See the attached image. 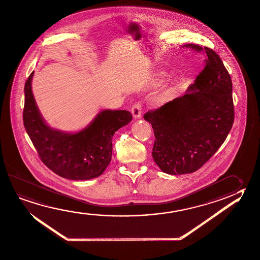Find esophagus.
<instances>
[{
    "instance_id": "34e87169",
    "label": "esophagus",
    "mask_w": 260,
    "mask_h": 260,
    "mask_svg": "<svg viewBox=\"0 0 260 260\" xmlns=\"http://www.w3.org/2000/svg\"><path fill=\"white\" fill-rule=\"evenodd\" d=\"M132 112L133 116L134 118L138 119L141 117L142 115V104L140 102H137L136 104H134V106H132Z\"/></svg>"
}]
</instances>
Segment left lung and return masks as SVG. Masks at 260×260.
Here are the masks:
<instances>
[{"label": "left lung", "instance_id": "left-lung-1", "mask_svg": "<svg viewBox=\"0 0 260 260\" xmlns=\"http://www.w3.org/2000/svg\"><path fill=\"white\" fill-rule=\"evenodd\" d=\"M205 53V66L183 96L148 111L154 129L152 155L169 175L202 168L223 145L234 123L232 81L218 54L208 47L185 44Z\"/></svg>", "mask_w": 260, "mask_h": 260}]
</instances>
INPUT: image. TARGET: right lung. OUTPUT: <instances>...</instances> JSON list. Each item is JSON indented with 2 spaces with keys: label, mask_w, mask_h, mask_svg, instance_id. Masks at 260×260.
<instances>
[{
  "label": "right lung",
  "mask_w": 260,
  "mask_h": 260,
  "mask_svg": "<svg viewBox=\"0 0 260 260\" xmlns=\"http://www.w3.org/2000/svg\"><path fill=\"white\" fill-rule=\"evenodd\" d=\"M34 72L24 85L23 124L42 162L71 180H88L101 176L110 163L112 138L119 128L132 121L125 110L100 112L87 127L75 134L48 126L40 114L31 92Z\"/></svg>",
  "instance_id": "obj_1"
}]
</instances>
